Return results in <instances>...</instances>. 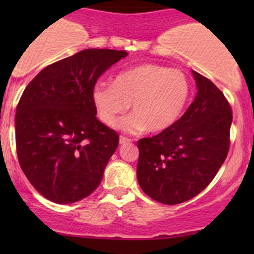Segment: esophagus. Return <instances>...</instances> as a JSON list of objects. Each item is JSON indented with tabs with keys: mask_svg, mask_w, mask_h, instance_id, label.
<instances>
[{
	"mask_svg": "<svg viewBox=\"0 0 254 254\" xmlns=\"http://www.w3.org/2000/svg\"><path fill=\"white\" fill-rule=\"evenodd\" d=\"M119 142L122 143V145H124V143L131 142V139H127V137H125V136H120L119 137Z\"/></svg>",
	"mask_w": 254,
	"mask_h": 254,
	"instance_id": "obj_1",
	"label": "esophagus"
}]
</instances>
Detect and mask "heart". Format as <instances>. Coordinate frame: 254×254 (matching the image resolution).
Segmentation results:
<instances>
[{
    "label": "heart",
    "mask_w": 254,
    "mask_h": 254,
    "mask_svg": "<svg viewBox=\"0 0 254 254\" xmlns=\"http://www.w3.org/2000/svg\"><path fill=\"white\" fill-rule=\"evenodd\" d=\"M189 94L190 86L183 72L146 64L119 72L113 83H97L92 89V103L108 127L116 124L130 104L133 114L115 127L129 134L160 132L181 118Z\"/></svg>",
    "instance_id": "obj_1"
}]
</instances>
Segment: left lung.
<instances>
[{
  "label": "left lung",
  "mask_w": 254,
  "mask_h": 254,
  "mask_svg": "<svg viewBox=\"0 0 254 254\" xmlns=\"http://www.w3.org/2000/svg\"><path fill=\"white\" fill-rule=\"evenodd\" d=\"M191 73L198 92L187 112L171 127L137 141V182L150 198L167 205L203 191L229 152L231 107L210 79Z\"/></svg>",
  "instance_id": "left-lung-1"
}]
</instances>
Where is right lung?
<instances>
[{"instance_id":"add662e5","label":"right lung","mask_w":254,"mask_h":254,"mask_svg":"<svg viewBox=\"0 0 254 254\" xmlns=\"http://www.w3.org/2000/svg\"><path fill=\"white\" fill-rule=\"evenodd\" d=\"M127 56L124 50L86 49L43 68L23 92L16 112L18 161L44 198L76 203L101 183L119 136L96 118L92 89Z\"/></svg>"}]
</instances>
